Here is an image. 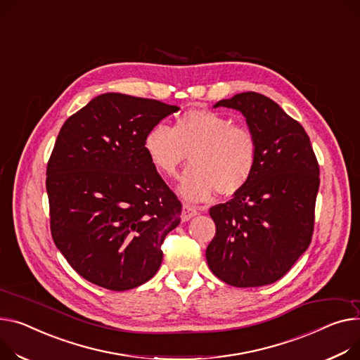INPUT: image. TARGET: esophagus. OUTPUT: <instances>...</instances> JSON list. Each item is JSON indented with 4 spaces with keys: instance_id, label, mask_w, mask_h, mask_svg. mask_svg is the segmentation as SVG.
<instances>
[{
    "instance_id": "34e87169",
    "label": "esophagus",
    "mask_w": 360,
    "mask_h": 360,
    "mask_svg": "<svg viewBox=\"0 0 360 360\" xmlns=\"http://www.w3.org/2000/svg\"><path fill=\"white\" fill-rule=\"evenodd\" d=\"M200 211L197 207L194 205H189V204H184L182 207V214H181V219L182 221H188L189 219H193L194 215H197Z\"/></svg>"
}]
</instances>
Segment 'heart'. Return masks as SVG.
Wrapping results in <instances>:
<instances>
[{
  "label": "heart",
  "instance_id": "1",
  "mask_svg": "<svg viewBox=\"0 0 360 360\" xmlns=\"http://www.w3.org/2000/svg\"><path fill=\"white\" fill-rule=\"evenodd\" d=\"M145 152L155 169L175 178L189 159L179 193L188 201H204L215 191L233 195L243 189L255 171V133L221 112L195 108L182 112L174 124H156L145 137Z\"/></svg>",
  "mask_w": 360,
  "mask_h": 360
}]
</instances>
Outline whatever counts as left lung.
I'll list each match as a JSON object with an SVG mask.
<instances>
[{
  "label": "left lung",
  "mask_w": 360,
  "mask_h": 360,
  "mask_svg": "<svg viewBox=\"0 0 360 360\" xmlns=\"http://www.w3.org/2000/svg\"><path fill=\"white\" fill-rule=\"evenodd\" d=\"M214 107L246 117L257 140V160L246 186L210 208L215 236L205 250L208 266L238 288L269 285L311 243L319 162L304 127L265 95L242 92Z\"/></svg>",
  "instance_id": "obj_1"
}]
</instances>
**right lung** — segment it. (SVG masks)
<instances>
[{"label": "right lung", "instance_id": "right-lung-1", "mask_svg": "<svg viewBox=\"0 0 360 360\" xmlns=\"http://www.w3.org/2000/svg\"><path fill=\"white\" fill-rule=\"evenodd\" d=\"M158 100L108 92L62 126L47 162L53 242L86 281L111 291L148 282L182 204L145 152V137L178 111Z\"/></svg>", "mask_w": 360, "mask_h": 360}]
</instances>
